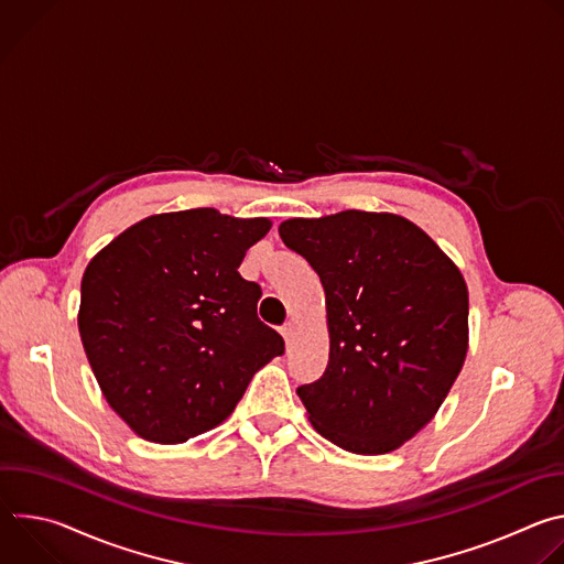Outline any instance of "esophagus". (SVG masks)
Returning <instances> with one entry per match:
<instances>
[{
  "label": "esophagus",
  "instance_id": "1",
  "mask_svg": "<svg viewBox=\"0 0 564 564\" xmlns=\"http://www.w3.org/2000/svg\"><path fill=\"white\" fill-rule=\"evenodd\" d=\"M281 335H283V339H285V344H290L292 337H294V324H290V321H288V324H283V326H281Z\"/></svg>",
  "mask_w": 564,
  "mask_h": 564
}]
</instances>
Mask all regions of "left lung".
<instances>
[{
    "label": "left lung",
    "instance_id": "8db88e82",
    "mask_svg": "<svg viewBox=\"0 0 564 564\" xmlns=\"http://www.w3.org/2000/svg\"><path fill=\"white\" fill-rule=\"evenodd\" d=\"M279 234L326 292L328 366L296 388L312 426L357 455L399 448L433 420L462 370L468 292L459 270L394 214L292 218Z\"/></svg>",
    "mask_w": 564,
    "mask_h": 564
}]
</instances>
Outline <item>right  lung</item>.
<instances>
[{
	"label": "right lung",
	"mask_w": 564,
	"mask_h": 564,
	"mask_svg": "<svg viewBox=\"0 0 564 564\" xmlns=\"http://www.w3.org/2000/svg\"><path fill=\"white\" fill-rule=\"evenodd\" d=\"M268 218L212 207L149 216L89 263L79 337L109 406L144 440L181 444L218 426L254 372L285 352L238 274Z\"/></svg>",
	"instance_id": "obj_1"
}]
</instances>
